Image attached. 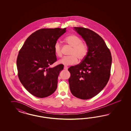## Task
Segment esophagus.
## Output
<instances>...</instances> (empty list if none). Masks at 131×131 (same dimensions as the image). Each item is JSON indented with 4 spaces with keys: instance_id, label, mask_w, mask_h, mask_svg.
<instances>
[{
    "instance_id": "34e87169",
    "label": "esophagus",
    "mask_w": 131,
    "mask_h": 131,
    "mask_svg": "<svg viewBox=\"0 0 131 131\" xmlns=\"http://www.w3.org/2000/svg\"><path fill=\"white\" fill-rule=\"evenodd\" d=\"M68 69V67L67 66H65L64 67V69H65V70H67Z\"/></svg>"
}]
</instances>
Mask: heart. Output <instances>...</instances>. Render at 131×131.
Returning <instances> with one entry per match:
<instances>
[{"mask_svg":"<svg viewBox=\"0 0 131 131\" xmlns=\"http://www.w3.org/2000/svg\"><path fill=\"white\" fill-rule=\"evenodd\" d=\"M65 41L72 48L70 54V56L64 57L59 60V63L64 65H71L76 63L78 61L83 60L87 56L88 52V46L87 44L82 43V40L78 36L71 35L65 38ZM56 56L60 57L62 56L61 45L57 41L54 46Z\"/></svg>","mask_w":131,"mask_h":131,"instance_id":"b5f03b06","label":"heart"}]
</instances>
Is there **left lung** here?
<instances>
[{"label": "left lung", "mask_w": 131, "mask_h": 131, "mask_svg": "<svg viewBox=\"0 0 131 131\" xmlns=\"http://www.w3.org/2000/svg\"><path fill=\"white\" fill-rule=\"evenodd\" d=\"M88 46L86 57L80 63L68 69L72 94L82 99L97 95L107 85L111 75L112 57L103 38L91 30L74 27Z\"/></svg>", "instance_id": "left-lung-1"}]
</instances>
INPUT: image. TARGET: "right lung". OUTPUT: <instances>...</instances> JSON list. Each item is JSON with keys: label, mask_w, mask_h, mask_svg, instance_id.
<instances>
[{"label": "right lung", "mask_w": 131, "mask_h": 131, "mask_svg": "<svg viewBox=\"0 0 131 131\" xmlns=\"http://www.w3.org/2000/svg\"><path fill=\"white\" fill-rule=\"evenodd\" d=\"M66 29H39L28 37L19 51L17 59L18 77L25 88L36 97H47L57 88L58 76L64 65L49 66L57 61L54 46Z\"/></svg>", "instance_id": "1"}]
</instances>
